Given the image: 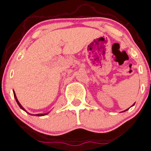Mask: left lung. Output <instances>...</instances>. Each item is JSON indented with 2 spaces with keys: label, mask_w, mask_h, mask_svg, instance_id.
<instances>
[{
  "label": "left lung",
  "mask_w": 151,
  "mask_h": 151,
  "mask_svg": "<svg viewBox=\"0 0 151 151\" xmlns=\"http://www.w3.org/2000/svg\"><path fill=\"white\" fill-rule=\"evenodd\" d=\"M134 104H135V103H134ZM134 104H133V105H132V106H134ZM132 106H131V107H132ZM129 108H130V107H129ZM128 109H127V110L124 111H127V110H128ZM124 111H123V112H124Z\"/></svg>",
  "instance_id": "1"
}]
</instances>
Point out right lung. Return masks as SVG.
<instances>
[{"label": "right lung", "instance_id": "add662e5", "mask_svg": "<svg viewBox=\"0 0 151 151\" xmlns=\"http://www.w3.org/2000/svg\"><path fill=\"white\" fill-rule=\"evenodd\" d=\"M13 93H14V98H15V99H16V101H17V104L19 105V107H20V109H22V110H23V111H25V112H27V114H30V115H32V116H33V115H34V116H45V115H47V114H48V113H50V111H49V112H47V113H45V114H29V112L27 111L26 109H25L24 108L23 106H22L21 104H20L19 102L18 99H17V96H16L15 92H14V90H13Z\"/></svg>", "mask_w": 151, "mask_h": 151}]
</instances>
